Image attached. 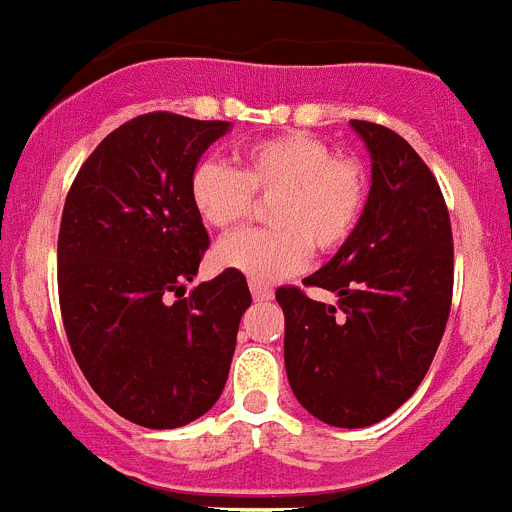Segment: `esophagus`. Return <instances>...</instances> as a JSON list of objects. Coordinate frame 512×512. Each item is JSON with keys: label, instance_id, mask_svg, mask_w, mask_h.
I'll return each mask as SVG.
<instances>
[{"label": "esophagus", "instance_id": "esophagus-1", "mask_svg": "<svg viewBox=\"0 0 512 512\" xmlns=\"http://www.w3.org/2000/svg\"><path fill=\"white\" fill-rule=\"evenodd\" d=\"M249 291H252V296H255V302H268V299H273V289L265 286V283L249 281Z\"/></svg>", "mask_w": 512, "mask_h": 512}]
</instances>
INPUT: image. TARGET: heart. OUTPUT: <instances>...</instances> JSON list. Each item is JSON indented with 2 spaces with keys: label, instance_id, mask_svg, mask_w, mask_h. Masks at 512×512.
<instances>
[{
  "label": "heart",
  "instance_id": "heart-1",
  "mask_svg": "<svg viewBox=\"0 0 512 512\" xmlns=\"http://www.w3.org/2000/svg\"><path fill=\"white\" fill-rule=\"evenodd\" d=\"M369 174L359 158L309 132H281L244 145L239 166L200 161L190 176V200L210 229L229 231L247 221L255 200L268 203L273 229L226 236L213 249V265L273 283L317 255L338 252L364 216Z\"/></svg>",
  "mask_w": 512,
  "mask_h": 512
}]
</instances>
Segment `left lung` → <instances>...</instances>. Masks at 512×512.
I'll return each mask as SVG.
<instances>
[{
    "instance_id": "1",
    "label": "left lung",
    "mask_w": 512,
    "mask_h": 512,
    "mask_svg": "<svg viewBox=\"0 0 512 512\" xmlns=\"http://www.w3.org/2000/svg\"><path fill=\"white\" fill-rule=\"evenodd\" d=\"M372 156V190L351 239L304 286H281L286 375L320 422L359 429L422 385L453 302V229L435 174L398 132L351 119Z\"/></svg>"
}]
</instances>
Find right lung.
<instances>
[{
  "label": "right lung",
  "instance_id": "add662e5",
  "mask_svg": "<svg viewBox=\"0 0 512 512\" xmlns=\"http://www.w3.org/2000/svg\"><path fill=\"white\" fill-rule=\"evenodd\" d=\"M226 130L140 114L103 137L64 200L57 283L67 341L101 401L140 427H184L218 401L252 304L244 276L229 270L184 296L210 244L190 176Z\"/></svg>",
  "mask_w": 512,
  "mask_h": 512
}]
</instances>
